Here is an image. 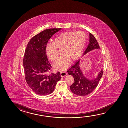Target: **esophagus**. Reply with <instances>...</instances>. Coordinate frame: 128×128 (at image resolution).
Here are the masks:
<instances>
[{
  "label": "esophagus",
  "instance_id": "34e87169",
  "mask_svg": "<svg viewBox=\"0 0 128 128\" xmlns=\"http://www.w3.org/2000/svg\"><path fill=\"white\" fill-rule=\"evenodd\" d=\"M60 75H61L62 77H64V76H66V75L67 74L66 72L64 71V72H61Z\"/></svg>",
  "mask_w": 128,
  "mask_h": 128
}]
</instances>
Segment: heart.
I'll return each instance as SVG.
<instances>
[{"label":"heart","mask_w":128,"mask_h":128,"mask_svg":"<svg viewBox=\"0 0 128 128\" xmlns=\"http://www.w3.org/2000/svg\"><path fill=\"white\" fill-rule=\"evenodd\" d=\"M86 40V36L82 32H66L60 34L54 39L53 44H48L46 54L48 60L54 62L58 58L57 49L61 50L62 54L53 64L57 70H65L70 60L74 61L80 56Z\"/></svg>","instance_id":"heart-1"}]
</instances>
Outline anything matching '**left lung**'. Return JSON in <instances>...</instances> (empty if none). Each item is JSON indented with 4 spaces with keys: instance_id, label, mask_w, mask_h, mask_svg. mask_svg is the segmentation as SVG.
I'll list each match as a JSON object with an SVG mask.
<instances>
[{
    "instance_id": "obj_1",
    "label": "left lung",
    "mask_w": 128,
    "mask_h": 128,
    "mask_svg": "<svg viewBox=\"0 0 128 128\" xmlns=\"http://www.w3.org/2000/svg\"><path fill=\"white\" fill-rule=\"evenodd\" d=\"M89 43L84 51L83 56L94 49H100L98 42L94 36L89 34ZM80 60L71 66L67 70L68 75L72 76L74 78V82L70 86L71 91L75 94L84 96L89 94L96 88L103 75V71L102 70L99 72L97 77L93 80H89L86 78L82 73L80 66Z\"/></svg>"
}]
</instances>
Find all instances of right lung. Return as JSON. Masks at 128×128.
Returning a JSON list of instances; mask_svg holds the SVG:
<instances>
[{"label":"right lung","mask_w":128,"mask_h":128,"mask_svg":"<svg viewBox=\"0 0 128 128\" xmlns=\"http://www.w3.org/2000/svg\"><path fill=\"white\" fill-rule=\"evenodd\" d=\"M61 29L44 30L32 38L26 46L23 62L25 79L32 90L39 95L44 96L52 93L61 78L59 72L46 74L52 66L46 54L49 39Z\"/></svg>","instance_id":"add662e5"}]
</instances>
